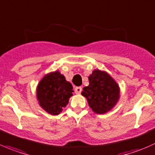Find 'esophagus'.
<instances>
[{"label": "esophagus", "mask_w": 155, "mask_h": 155, "mask_svg": "<svg viewBox=\"0 0 155 155\" xmlns=\"http://www.w3.org/2000/svg\"><path fill=\"white\" fill-rule=\"evenodd\" d=\"M81 91H82V88L81 87H77L74 89V92H75L76 94H80L81 93Z\"/></svg>", "instance_id": "34e87169"}]
</instances>
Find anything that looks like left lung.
Wrapping results in <instances>:
<instances>
[{"label": "left lung", "mask_w": 155, "mask_h": 155, "mask_svg": "<svg viewBox=\"0 0 155 155\" xmlns=\"http://www.w3.org/2000/svg\"><path fill=\"white\" fill-rule=\"evenodd\" d=\"M89 85L83 88L82 96L96 114L111 111L120 98V87L106 71L96 69L89 76Z\"/></svg>", "instance_id": "left-lung-1"}]
</instances>
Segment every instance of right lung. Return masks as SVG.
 Wrapping results in <instances>:
<instances>
[{
	"mask_svg": "<svg viewBox=\"0 0 155 155\" xmlns=\"http://www.w3.org/2000/svg\"><path fill=\"white\" fill-rule=\"evenodd\" d=\"M36 90L40 106L52 115L62 112L74 92L71 83L59 71L46 74L38 84Z\"/></svg>",
	"mask_w": 155,
	"mask_h": 155,
	"instance_id": "obj_1",
	"label": "right lung"
}]
</instances>
